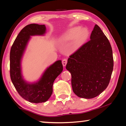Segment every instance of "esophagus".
Listing matches in <instances>:
<instances>
[{
	"label": "esophagus",
	"mask_w": 126,
	"mask_h": 126,
	"mask_svg": "<svg viewBox=\"0 0 126 126\" xmlns=\"http://www.w3.org/2000/svg\"><path fill=\"white\" fill-rule=\"evenodd\" d=\"M67 59H63V61H62V64H63V65L64 66V67H65V66L66 65V64H67Z\"/></svg>",
	"instance_id": "esophagus-1"
}]
</instances>
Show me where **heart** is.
Masks as SVG:
<instances>
[{"mask_svg": "<svg viewBox=\"0 0 126 126\" xmlns=\"http://www.w3.org/2000/svg\"><path fill=\"white\" fill-rule=\"evenodd\" d=\"M88 31L86 28L80 29L79 28H75L62 36L60 42L62 43H66L74 39L72 44L71 48L73 50H76L86 41L88 37Z\"/></svg>", "mask_w": 126, "mask_h": 126, "instance_id": "obj_1", "label": "heart"}]
</instances>
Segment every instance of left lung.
Here are the masks:
<instances>
[{"label": "left lung", "mask_w": 126, "mask_h": 126, "mask_svg": "<svg viewBox=\"0 0 126 126\" xmlns=\"http://www.w3.org/2000/svg\"><path fill=\"white\" fill-rule=\"evenodd\" d=\"M90 39L70 55L66 65L72 75L73 92L86 99L97 97L105 90L113 69L111 46L97 24Z\"/></svg>", "instance_id": "left-lung-1"}]
</instances>
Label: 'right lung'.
Returning a JSON list of instances; mask_svg holds the SVG:
<instances>
[{
	"label": "right lung",
	"mask_w": 126,
	"mask_h": 126,
	"mask_svg": "<svg viewBox=\"0 0 126 126\" xmlns=\"http://www.w3.org/2000/svg\"><path fill=\"white\" fill-rule=\"evenodd\" d=\"M46 30L45 25H27L19 33L10 49V76L12 82L20 96L32 103H42L49 98L53 92V82L63 71L62 61L59 60L48 68L37 83H28L22 78L21 59L30 36L43 35Z\"/></svg>",
	"instance_id": "obj_1"
}]
</instances>
